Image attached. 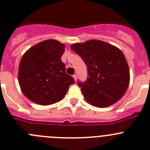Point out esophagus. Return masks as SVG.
I'll return each instance as SVG.
<instances>
[{"label": "esophagus", "instance_id": "1", "mask_svg": "<svg viewBox=\"0 0 150 150\" xmlns=\"http://www.w3.org/2000/svg\"><path fill=\"white\" fill-rule=\"evenodd\" d=\"M74 80H75V82H76V81H77V76H76V74H75V75H74Z\"/></svg>", "mask_w": 150, "mask_h": 150}]
</instances>
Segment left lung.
<instances>
[{
  "label": "left lung",
  "mask_w": 150,
  "mask_h": 150,
  "mask_svg": "<svg viewBox=\"0 0 150 150\" xmlns=\"http://www.w3.org/2000/svg\"><path fill=\"white\" fill-rule=\"evenodd\" d=\"M88 68V79L78 82L85 100L97 108H107L120 100L129 83V70L119 48L98 40L71 45Z\"/></svg>",
  "instance_id": "8db88e82"
}]
</instances>
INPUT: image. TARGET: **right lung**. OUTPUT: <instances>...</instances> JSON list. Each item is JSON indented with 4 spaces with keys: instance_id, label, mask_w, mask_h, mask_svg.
Here are the masks:
<instances>
[{
    "instance_id": "obj_1",
    "label": "right lung",
    "mask_w": 150,
    "mask_h": 150,
    "mask_svg": "<svg viewBox=\"0 0 150 150\" xmlns=\"http://www.w3.org/2000/svg\"><path fill=\"white\" fill-rule=\"evenodd\" d=\"M65 48L59 41L47 40L30 48L22 57L18 82L30 101L40 105L54 104L63 99L74 84L61 60Z\"/></svg>"
}]
</instances>
